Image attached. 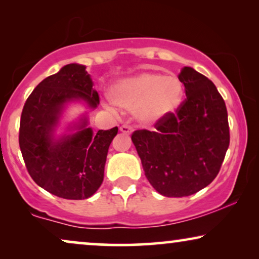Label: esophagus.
<instances>
[{
  "label": "esophagus",
  "instance_id": "esophagus-1",
  "mask_svg": "<svg viewBox=\"0 0 259 259\" xmlns=\"http://www.w3.org/2000/svg\"><path fill=\"white\" fill-rule=\"evenodd\" d=\"M120 131H121L122 133H125V134H131L133 132V128H132V126H130V125H121L120 126Z\"/></svg>",
  "mask_w": 259,
  "mask_h": 259
}]
</instances>
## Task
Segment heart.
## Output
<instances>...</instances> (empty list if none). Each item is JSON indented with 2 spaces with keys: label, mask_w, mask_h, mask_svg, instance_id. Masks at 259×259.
<instances>
[{
  "label": "heart",
  "mask_w": 259,
  "mask_h": 259,
  "mask_svg": "<svg viewBox=\"0 0 259 259\" xmlns=\"http://www.w3.org/2000/svg\"><path fill=\"white\" fill-rule=\"evenodd\" d=\"M111 97L121 107L134 108L140 122L152 123L178 107L183 86L176 76L140 73L116 82Z\"/></svg>",
  "instance_id": "1"
}]
</instances>
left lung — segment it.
<instances>
[{"instance_id":"obj_1","label":"left lung","mask_w":259,"mask_h":259,"mask_svg":"<svg viewBox=\"0 0 259 259\" xmlns=\"http://www.w3.org/2000/svg\"><path fill=\"white\" fill-rule=\"evenodd\" d=\"M178 79L186 99L176 113L159 119L155 131L132 134L145 176L165 197L191 196L211 184L230 144L228 111L213 82L191 67Z\"/></svg>"}]
</instances>
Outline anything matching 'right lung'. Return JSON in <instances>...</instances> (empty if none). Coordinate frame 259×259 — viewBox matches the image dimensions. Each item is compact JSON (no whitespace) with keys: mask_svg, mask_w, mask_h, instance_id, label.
Here are the masks:
<instances>
[{"mask_svg":"<svg viewBox=\"0 0 259 259\" xmlns=\"http://www.w3.org/2000/svg\"><path fill=\"white\" fill-rule=\"evenodd\" d=\"M75 100L95 108L99 94L86 67L69 63L42 80L28 97L19 144L28 173L38 186L63 199L80 200L93 196L102 184L107 152L118 127L93 133L83 118L74 126L75 133L55 139L63 107Z\"/></svg>","mask_w":259,"mask_h":259,"instance_id":"obj_1","label":"right lung"}]
</instances>
